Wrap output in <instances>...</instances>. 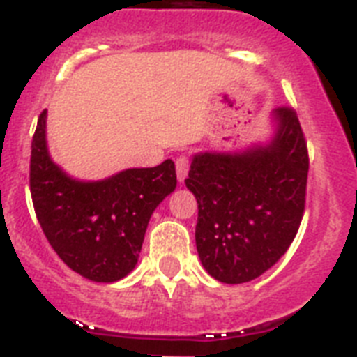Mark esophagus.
<instances>
[{
	"label": "esophagus",
	"mask_w": 357,
	"mask_h": 357,
	"mask_svg": "<svg viewBox=\"0 0 357 357\" xmlns=\"http://www.w3.org/2000/svg\"><path fill=\"white\" fill-rule=\"evenodd\" d=\"M188 169H190V160L186 158L185 155L178 156V158H176V174H178L179 181H183V179L186 178Z\"/></svg>",
	"instance_id": "34e87169"
}]
</instances>
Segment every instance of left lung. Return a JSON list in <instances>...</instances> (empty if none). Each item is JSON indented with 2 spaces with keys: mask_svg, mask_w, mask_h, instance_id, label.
Here are the masks:
<instances>
[{
  "mask_svg": "<svg viewBox=\"0 0 357 357\" xmlns=\"http://www.w3.org/2000/svg\"><path fill=\"white\" fill-rule=\"evenodd\" d=\"M274 135L240 153L206 151L192 158L186 188L197 199L195 245L220 282L252 281L294 242L306 202L310 158L295 110L272 112Z\"/></svg>",
  "mask_w": 357,
  "mask_h": 357,
  "instance_id": "left-lung-1",
  "label": "left lung"
}]
</instances>
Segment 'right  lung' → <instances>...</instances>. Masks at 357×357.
Segmentation results:
<instances>
[{"label":"right lung","mask_w":357,"mask_h":357,"mask_svg":"<svg viewBox=\"0 0 357 357\" xmlns=\"http://www.w3.org/2000/svg\"><path fill=\"white\" fill-rule=\"evenodd\" d=\"M46 117L44 110L31 140L30 190L38 224L54 252L79 275L96 282L126 278L139 261L151 215L174 192V162L79 181L51 160Z\"/></svg>","instance_id":"right-lung-1"}]
</instances>
